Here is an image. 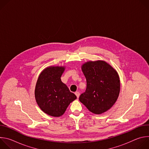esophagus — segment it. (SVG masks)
I'll return each mask as SVG.
<instances>
[{"instance_id":"34e87169","label":"esophagus","mask_w":149,"mask_h":149,"mask_svg":"<svg viewBox=\"0 0 149 149\" xmlns=\"http://www.w3.org/2000/svg\"><path fill=\"white\" fill-rule=\"evenodd\" d=\"M75 95H76V96H77V98H79V92H75Z\"/></svg>"}]
</instances>
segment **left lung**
Wrapping results in <instances>:
<instances>
[{
  "mask_svg": "<svg viewBox=\"0 0 149 149\" xmlns=\"http://www.w3.org/2000/svg\"><path fill=\"white\" fill-rule=\"evenodd\" d=\"M81 70L86 78L87 88L79 96V101L95 114L110 110L120 91V81L117 71L102 60L85 62Z\"/></svg>",
  "mask_w": 149,
  "mask_h": 149,
  "instance_id": "left-lung-1",
  "label": "left lung"
}]
</instances>
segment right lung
Wrapping results in <instances>:
<instances>
[{"label": "right lung", "instance_id": "right-lung-1", "mask_svg": "<svg viewBox=\"0 0 149 149\" xmlns=\"http://www.w3.org/2000/svg\"><path fill=\"white\" fill-rule=\"evenodd\" d=\"M65 66H50L39 74L35 89V97L40 110L52 117H60L77 97L70 92L61 77Z\"/></svg>", "mask_w": 149, "mask_h": 149}]
</instances>
